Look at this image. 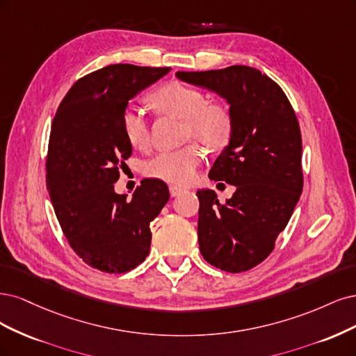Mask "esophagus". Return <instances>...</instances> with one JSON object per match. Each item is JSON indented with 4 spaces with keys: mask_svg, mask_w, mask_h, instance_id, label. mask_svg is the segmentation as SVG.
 I'll return each instance as SVG.
<instances>
[{
    "mask_svg": "<svg viewBox=\"0 0 356 356\" xmlns=\"http://www.w3.org/2000/svg\"><path fill=\"white\" fill-rule=\"evenodd\" d=\"M185 192V189H181V188H177V186H170V193H171V197H179L180 193H183Z\"/></svg>",
    "mask_w": 356,
    "mask_h": 356,
    "instance_id": "esophagus-1",
    "label": "esophagus"
}]
</instances>
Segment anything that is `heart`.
Masks as SVG:
<instances>
[{
	"label": "heart",
	"mask_w": 356,
	"mask_h": 356,
	"mask_svg": "<svg viewBox=\"0 0 356 356\" xmlns=\"http://www.w3.org/2000/svg\"><path fill=\"white\" fill-rule=\"evenodd\" d=\"M151 108L181 120V139L195 140L210 151L222 149L231 140L234 120L226 105L207 100L204 91L183 83H168L154 90L147 97ZM121 129L127 142L136 149H145L151 139L149 124L143 113L127 109L122 113ZM201 151L195 145H186L177 151H165L155 155L145 165V175L164 180L171 185H189L197 176L201 164Z\"/></svg>",
	"instance_id": "b5f03b06"
}]
</instances>
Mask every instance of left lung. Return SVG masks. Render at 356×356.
I'll return each mask as SVG.
<instances>
[{
    "label": "left lung",
    "mask_w": 356,
    "mask_h": 356,
    "mask_svg": "<svg viewBox=\"0 0 356 356\" xmlns=\"http://www.w3.org/2000/svg\"><path fill=\"white\" fill-rule=\"evenodd\" d=\"M181 81L216 91L231 105V142L210 179L236 186L220 202L214 191L200 198L202 257L226 272L250 270L265 260L289 223L303 189L302 134L282 88L259 70L234 65L205 72H177Z\"/></svg>",
    "instance_id": "left-lung-1"
}]
</instances>
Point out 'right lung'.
Listing matches in <instances>:
<instances>
[{"instance_id": "add662e5", "label": "right lung", "mask_w": 356, "mask_h": 356, "mask_svg": "<svg viewBox=\"0 0 356 356\" xmlns=\"http://www.w3.org/2000/svg\"><path fill=\"white\" fill-rule=\"evenodd\" d=\"M170 67L109 65L79 78L53 118L45 180L57 220L79 259L106 273L139 266L151 248V222L167 204L163 180L145 179L133 198L113 183L131 155L121 129L129 100Z\"/></svg>"}]
</instances>
